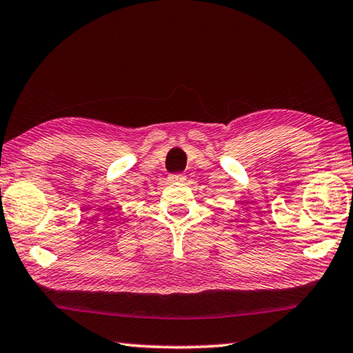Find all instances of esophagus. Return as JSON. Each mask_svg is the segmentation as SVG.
<instances>
[{"mask_svg": "<svg viewBox=\"0 0 353 353\" xmlns=\"http://www.w3.org/2000/svg\"><path fill=\"white\" fill-rule=\"evenodd\" d=\"M185 176L183 174H172V176H170V181L171 182H185Z\"/></svg>", "mask_w": 353, "mask_h": 353, "instance_id": "1", "label": "esophagus"}]
</instances>
